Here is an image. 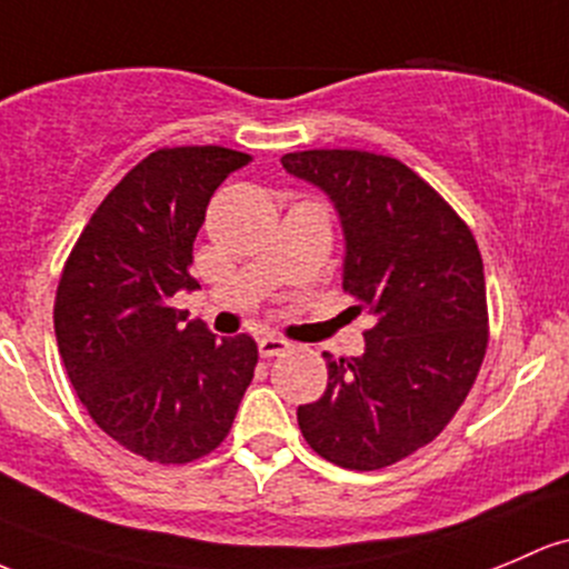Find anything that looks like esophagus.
Here are the masks:
<instances>
[{
	"label": "esophagus",
	"instance_id": "obj_1",
	"mask_svg": "<svg viewBox=\"0 0 569 569\" xmlns=\"http://www.w3.org/2000/svg\"><path fill=\"white\" fill-rule=\"evenodd\" d=\"M291 349V343L286 338H280V335H264V338L259 340V355L261 357H280L286 355V351Z\"/></svg>",
	"mask_w": 569,
	"mask_h": 569
}]
</instances>
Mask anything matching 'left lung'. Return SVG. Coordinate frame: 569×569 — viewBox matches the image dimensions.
<instances>
[{
    "instance_id": "8db88e82",
    "label": "left lung",
    "mask_w": 569,
    "mask_h": 569,
    "mask_svg": "<svg viewBox=\"0 0 569 569\" xmlns=\"http://www.w3.org/2000/svg\"><path fill=\"white\" fill-rule=\"evenodd\" d=\"M325 190L346 237L343 291L376 319L365 355L325 351L327 390L297 409L313 452L373 471L430 445L475 385L488 349L477 239L420 174L387 154L308 149L280 158Z\"/></svg>"
}]
</instances>
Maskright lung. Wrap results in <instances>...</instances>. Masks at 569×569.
Listing matches in <instances>:
<instances>
[{
	"mask_svg": "<svg viewBox=\"0 0 569 569\" xmlns=\"http://www.w3.org/2000/svg\"><path fill=\"white\" fill-rule=\"evenodd\" d=\"M250 154L163 147L128 171L76 239L53 302L70 385L117 445L154 463H190L229 436L253 379L250 335L218 340L171 308L193 291L207 204Z\"/></svg>",
	"mask_w": 569,
	"mask_h": 569,
	"instance_id": "obj_1",
	"label": "right lung"
}]
</instances>
